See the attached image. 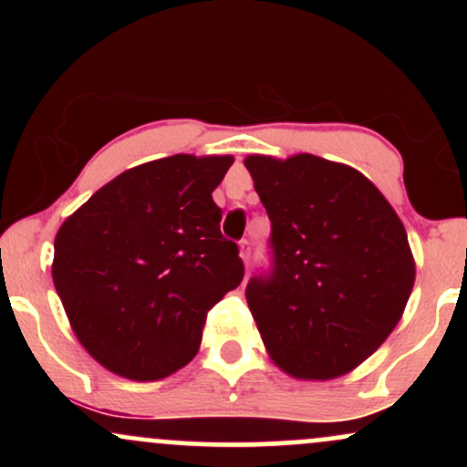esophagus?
<instances>
[{
  "instance_id": "esophagus-1",
  "label": "esophagus",
  "mask_w": 467,
  "mask_h": 467,
  "mask_svg": "<svg viewBox=\"0 0 467 467\" xmlns=\"http://www.w3.org/2000/svg\"><path fill=\"white\" fill-rule=\"evenodd\" d=\"M239 248H241V259H244V264L245 265H250V259H252V244L248 239H244L239 244Z\"/></svg>"
}]
</instances>
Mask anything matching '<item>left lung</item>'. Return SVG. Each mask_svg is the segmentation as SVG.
<instances>
[{
	"label": "left lung",
	"mask_w": 467,
	"mask_h": 467,
	"mask_svg": "<svg viewBox=\"0 0 467 467\" xmlns=\"http://www.w3.org/2000/svg\"><path fill=\"white\" fill-rule=\"evenodd\" d=\"M272 222V267L248 307L270 358L298 379L349 373L387 340L415 283L398 213L360 171L312 153L250 155Z\"/></svg>",
	"instance_id": "1"
}]
</instances>
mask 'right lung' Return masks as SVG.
I'll list each match as a JSON object with an SVG mask.
<instances>
[{
  "label": "right lung",
  "mask_w": 467,
  "mask_h": 467,
  "mask_svg": "<svg viewBox=\"0 0 467 467\" xmlns=\"http://www.w3.org/2000/svg\"><path fill=\"white\" fill-rule=\"evenodd\" d=\"M230 155L178 153L133 166L63 222L52 278L80 345L149 382L195 358L213 305L244 278L213 191Z\"/></svg>",
  "instance_id": "obj_1"
}]
</instances>
